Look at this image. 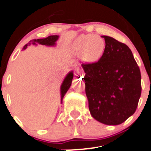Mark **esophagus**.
Segmentation results:
<instances>
[{
  "label": "esophagus",
  "instance_id": "34e87169",
  "mask_svg": "<svg viewBox=\"0 0 151 151\" xmlns=\"http://www.w3.org/2000/svg\"><path fill=\"white\" fill-rule=\"evenodd\" d=\"M81 73V70L79 69L78 68H76L75 69V74L76 76L77 75H79V74Z\"/></svg>",
  "mask_w": 151,
  "mask_h": 151
}]
</instances>
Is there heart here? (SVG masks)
<instances>
[{
    "mask_svg": "<svg viewBox=\"0 0 151 151\" xmlns=\"http://www.w3.org/2000/svg\"><path fill=\"white\" fill-rule=\"evenodd\" d=\"M105 50V42L94 34L81 35L73 45V52L83 55V59L88 63L97 62L102 56Z\"/></svg>",
    "mask_w": 151,
    "mask_h": 151,
    "instance_id": "b5f03b06",
    "label": "heart"
}]
</instances>
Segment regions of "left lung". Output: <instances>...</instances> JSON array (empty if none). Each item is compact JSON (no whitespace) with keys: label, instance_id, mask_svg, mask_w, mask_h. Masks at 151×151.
<instances>
[{"label":"left lung","instance_id":"8db88e82","mask_svg":"<svg viewBox=\"0 0 151 151\" xmlns=\"http://www.w3.org/2000/svg\"><path fill=\"white\" fill-rule=\"evenodd\" d=\"M105 50L98 62L83 63L90 114L106 125L123 123L135 112L142 92L141 73L131 49L103 36Z\"/></svg>","mask_w":151,"mask_h":151}]
</instances>
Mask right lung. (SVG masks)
<instances>
[{
    "label": "right lung",
    "instance_id": "1",
    "mask_svg": "<svg viewBox=\"0 0 151 151\" xmlns=\"http://www.w3.org/2000/svg\"><path fill=\"white\" fill-rule=\"evenodd\" d=\"M59 38V36L57 35H53V36H49V37H46L45 39H37V40H32L24 46L23 49H25L27 47V46L29 45L33 44V45H37V44H41V45H49L52 46L54 45L55 43H56V40ZM73 78V72H70L68 76H66V78L64 80L63 83H62V86H61V95H62V101L63 99L64 96L66 94V92H68V90L69 89L71 83H72V79Z\"/></svg>",
    "mask_w": 151,
    "mask_h": 151
}]
</instances>
